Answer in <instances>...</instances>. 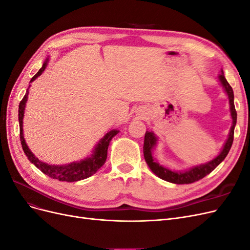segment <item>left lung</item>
Here are the masks:
<instances>
[{"label": "left lung", "instance_id": "obj_1", "mask_svg": "<svg viewBox=\"0 0 250 250\" xmlns=\"http://www.w3.org/2000/svg\"><path fill=\"white\" fill-rule=\"evenodd\" d=\"M219 80L222 83V85L225 89L226 94L229 95V104H230V113H231V118H232V126L230 128V132H229V137L226 141L225 145L216 158H214L213 161L208 162L206 165H201L197 166V167H194L190 169L188 171L186 172H174L169 169H166L162 166L158 165L152 157V154H151V150L153 149L156 144V137L153 134V132H149L146 131L145 133V140H144V157H145V161L147 165L149 166V168L151 169L155 175H157L160 178L169 181V183L172 184H177V185H185V184H192L197 181L199 179H202L204 176H207L208 174H209L211 171H213L217 166L220 164L226 155L229 154V150L232 145V141H233V131H234V126H236L237 123V111L236 108H234V103H233V90L231 86L229 85V83L228 80L225 79L224 75L221 74L219 76Z\"/></svg>", "mask_w": 250, "mask_h": 250}]
</instances>
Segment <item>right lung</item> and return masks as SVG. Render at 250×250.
I'll list each match as a JSON object with an SVG mask.
<instances>
[{
  "label": "right lung",
  "mask_w": 250,
  "mask_h": 250,
  "mask_svg": "<svg viewBox=\"0 0 250 250\" xmlns=\"http://www.w3.org/2000/svg\"><path fill=\"white\" fill-rule=\"evenodd\" d=\"M47 63H48V60L42 64V69L34 75L30 82H32L40 76V75L44 71V69H46ZM27 98H28V90L19 105L20 139H21L22 150H24L26 156L29 158L30 162L35 165L36 168H39L42 173L46 174V175H48L49 177L62 180V181H70L71 183V181H78V180L85 179L89 176H92L93 174H95L102 167L107 158V149L109 146V143L111 139L119 132L118 130H111L105 134L104 138L101 139L100 142L98 143L92 157L86 158V160L82 162L72 163V164L63 165V166H53V165H48L39 161V158H36L31 151L29 150L27 144L24 140V137H22V118H24V110L26 106Z\"/></svg>",
  "instance_id": "add662e5"
}]
</instances>
